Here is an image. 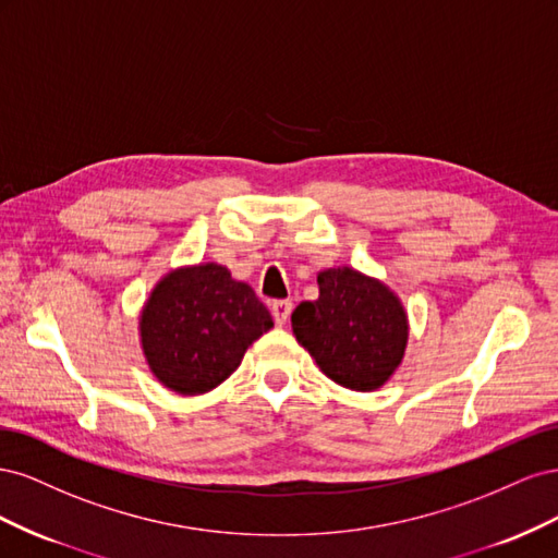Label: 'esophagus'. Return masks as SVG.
I'll list each match as a JSON object with an SVG mask.
<instances>
[{
    "label": "esophagus",
    "mask_w": 558,
    "mask_h": 558,
    "mask_svg": "<svg viewBox=\"0 0 558 558\" xmlns=\"http://www.w3.org/2000/svg\"><path fill=\"white\" fill-rule=\"evenodd\" d=\"M269 310H272V316L279 326H283L286 320H289L291 312H293V302L291 300H275L272 305H269Z\"/></svg>",
    "instance_id": "34e87169"
}]
</instances>
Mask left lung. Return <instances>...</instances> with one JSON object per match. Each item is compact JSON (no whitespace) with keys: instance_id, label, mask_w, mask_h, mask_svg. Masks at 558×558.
I'll use <instances>...</instances> for the list:
<instances>
[{"instance_id":"obj_1","label":"left lung","mask_w":558,"mask_h":558,"mask_svg":"<svg viewBox=\"0 0 558 558\" xmlns=\"http://www.w3.org/2000/svg\"><path fill=\"white\" fill-rule=\"evenodd\" d=\"M293 332L332 381L375 391L400 365L408 316L384 283L351 267L318 275V300L300 302Z\"/></svg>"}]
</instances>
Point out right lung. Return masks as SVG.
Here are the masks:
<instances>
[{
	"mask_svg": "<svg viewBox=\"0 0 558 558\" xmlns=\"http://www.w3.org/2000/svg\"><path fill=\"white\" fill-rule=\"evenodd\" d=\"M272 316L251 286L221 265L167 275L142 314V344L154 375L177 393H207L226 381Z\"/></svg>",
	"mask_w": 558,
	"mask_h": 558,
	"instance_id": "add662e5",
	"label": "right lung"
}]
</instances>
